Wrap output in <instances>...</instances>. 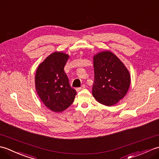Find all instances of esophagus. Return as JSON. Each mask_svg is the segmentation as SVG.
Wrapping results in <instances>:
<instances>
[{"instance_id":"34e87169","label":"esophagus","mask_w":159,"mask_h":159,"mask_svg":"<svg viewBox=\"0 0 159 159\" xmlns=\"http://www.w3.org/2000/svg\"><path fill=\"white\" fill-rule=\"evenodd\" d=\"M85 85H83L81 87H79V88H77L76 89V92H80V91H81L82 89H85Z\"/></svg>"}]
</instances>
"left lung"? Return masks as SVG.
<instances>
[{
	"label": "left lung",
	"instance_id": "left-lung-1",
	"mask_svg": "<svg viewBox=\"0 0 159 159\" xmlns=\"http://www.w3.org/2000/svg\"><path fill=\"white\" fill-rule=\"evenodd\" d=\"M93 61V96L103 105L112 107L126 95L131 81L129 71L124 63L109 50L94 55Z\"/></svg>",
	"mask_w": 159,
	"mask_h": 159
}]
</instances>
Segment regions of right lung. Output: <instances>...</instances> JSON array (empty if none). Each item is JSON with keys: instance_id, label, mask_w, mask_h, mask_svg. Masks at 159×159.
I'll list each match as a JSON object with an SVG mask.
<instances>
[{"instance_id": "obj_1", "label": "right lung", "mask_w": 159, "mask_h": 159, "mask_svg": "<svg viewBox=\"0 0 159 159\" xmlns=\"http://www.w3.org/2000/svg\"><path fill=\"white\" fill-rule=\"evenodd\" d=\"M69 58L68 54L54 52L39 64L35 72V85L38 95L43 104L55 113L67 109L76 95L63 70Z\"/></svg>"}]
</instances>
